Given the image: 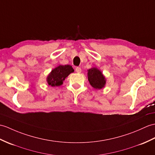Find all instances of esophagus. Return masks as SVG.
Returning a JSON list of instances; mask_svg holds the SVG:
<instances>
[{"mask_svg":"<svg viewBox=\"0 0 155 155\" xmlns=\"http://www.w3.org/2000/svg\"><path fill=\"white\" fill-rule=\"evenodd\" d=\"M75 71H76V72L77 73H81V68L80 67H77L76 69H75Z\"/></svg>","mask_w":155,"mask_h":155,"instance_id":"34e87169","label":"esophagus"}]
</instances>
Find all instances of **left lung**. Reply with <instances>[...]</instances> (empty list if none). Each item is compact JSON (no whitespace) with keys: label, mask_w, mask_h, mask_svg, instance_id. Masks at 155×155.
<instances>
[{"label":"left lung","mask_w":155,"mask_h":155,"mask_svg":"<svg viewBox=\"0 0 155 155\" xmlns=\"http://www.w3.org/2000/svg\"><path fill=\"white\" fill-rule=\"evenodd\" d=\"M87 71L88 80L93 88L100 90L105 87L106 79L101 71L96 67H92Z\"/></svg>","instance_id":"8db88e82"}]
</instances>
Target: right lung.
Here are the masks:
<instances>
[{"label": "right lung", "instance_id": "1", "mask_svg": "<svg viewBox=\"0 0 155 155\" xmlns=\"http://www.w3.org/2000/svg\"><path fill=\"white\" fill-rule=\"evenodd\" d=\"M74 71V70L73 67L69 64H65V65L59 64L50 72L46 78V81L48 82V84L53 87L59 86L63 84L65 78Z\"/></svg>", "mask_w": 155, "mask_h": 155}]
</instances>
